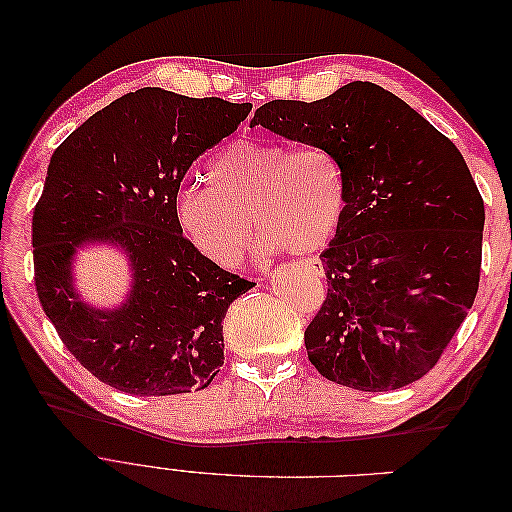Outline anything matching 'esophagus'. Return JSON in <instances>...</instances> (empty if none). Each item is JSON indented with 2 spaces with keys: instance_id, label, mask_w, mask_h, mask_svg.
<instances>
[{
  "instance_id": "esophagus-1",
  "label": "esophagus",
  "mask_w": 512,
  "mask_h": 512,
  "mask_svg": "<svg viewBox=\"0 0 512 512\" xmlns=\"http://www.w3.org/2000/svg\"><path fill=\"white\" fill-rule=\"evenodd\" d=\"M307 267H309V271H312L316 277H322L324 275V269H322V262L318 260V258H312V260H307Z\"/></svg>"
}]
</instances>
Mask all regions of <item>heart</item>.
Returning <instances> with one entry per match:
<instances>
[{
    "label": "heart",
    "mask_w": 512,
    "mask_h": 512,
    "mask_svg": "<svg viewBox=\"0 0 512 512\" xmlns=\"http://www.w3.org/2000/svg\"><path fill=\"white\" fill-rule=\"evenodd\" d=\"M207 185L185 188L175 215L196 250L218 267H235L252 237L258 254L284 247L307 256L329 247L346 213L342 164L318 145L292 149L267 141H237L209 162Z\"/></svg>",
    "instance_id": "obj_1"
}]
</instances>
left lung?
Returning <instances> with one entry per match:
<instances>
[{"label": "left lung", "mask_w": 512, "mask_h": 512, "mask_svg": "<svg viewBox=\"0 0 512 512\" xmlns=\"http://www.w3.org/2000/svg\"><path fill=\"white\" fill-rule=\"evenodd\" d=\"M250 126L324 147L344 170L346 213L320 254L329 290L305 329L309 361L367 393L423 378L478 290L485 205L459 149L367 81L316 102H267Z\"/></svg>", "instance_id": "1"}]
</instances>
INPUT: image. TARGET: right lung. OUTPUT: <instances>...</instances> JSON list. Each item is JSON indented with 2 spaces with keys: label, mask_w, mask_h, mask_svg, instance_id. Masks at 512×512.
<instances>
[{
  "label": "right lung",
  "mask_w": 512,
  "mask_h": 512,
  "mask_svg": "<svg viewBox=\"0 0 512 512\" xmlns=\"http://www.w3.org/2000/svg\"><path fill=\"white\" fill-rule=\"evenodd\" d=\"M250 111V102L145 87L91 115L53 153L32 222L38 299L76 361L117 391H200L224 363V316L254 282L200 254L175 205L192 162ZM87 244L129 258L133 282L117 308L75 290L73 260Z\"/></svg>",
  "instance_id": "obj_1"
}]
</instances>
